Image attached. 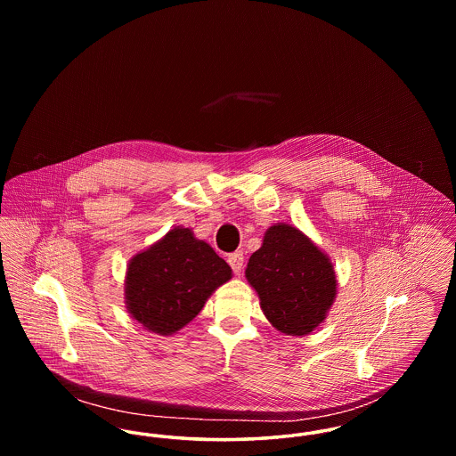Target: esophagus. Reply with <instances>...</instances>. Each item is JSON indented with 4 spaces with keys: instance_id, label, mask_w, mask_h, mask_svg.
I'll return each instance as SVG.
<instances>
[{
    "instance_id": "34e87169",
    "label": "esophagus",
    "mask_w": 456,
    "mask_h": 456,
    "mask_svg": "<svg viewBox=\"0 0 456 456\" xmlns=\"http://www.w3.org/2000/svg\"><path fill=\"white\" fill-rule=\"evenodd\" d=\"M229 265H231V268L234 270V273H240L242 272V265H244V256H242V253L240 251H236V253H232V255H229Z\"/></svg>"
}]
</instances>
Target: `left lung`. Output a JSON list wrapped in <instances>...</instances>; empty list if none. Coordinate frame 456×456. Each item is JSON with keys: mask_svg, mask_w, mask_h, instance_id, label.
<instances>
[{"mask_svg": "<svg viewBox=\"0 0 456 456\" xmlns=\"http://www.w3.org/2000/svg\"><path fill=\"white\" fill-rule=\"evenodd\" d=\"M246 279L266 320L285 335L303 337L316 330L337 296L328 255L303 231L283 222L266 229L260 249L248 261Z\"/></svg>", "mask_w": 456, "mask_h": 456, "instance_id": "left-lung-1", "label": "left lung"}]
</instances>
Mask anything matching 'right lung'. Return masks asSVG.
I'll return each instance as SVG.
<instances>
[{
    "label": "right lung",
    "instance_id": "right-lung-1",
    "mask_svg": "<svg viewBox=\"0 0 456 456\" xmlns=\"http://www.w3.org/2000/svg\"><path fill=\"white\" fill-rule=\"evenodd\" d=\"M231 266L191 229L174 227L126 268L125 304L133 320L157 335L188 325L222 283Z\"/></svg>",
    "mask_w": 456,
    "mask_h": 456
}]
</instances>
